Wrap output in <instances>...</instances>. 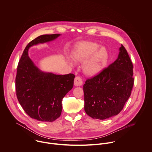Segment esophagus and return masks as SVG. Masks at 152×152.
<instances>
[{
    "mask_svg": "<svg viewBox=\"0 0 152 152\" xmlns=\"http://www.w3.org/2000/svg\"><path fill=\"white\" fill-rule=\"evenodd\" d=\"M83 84V81L81 79L80 77L79 76H77L75 78V80H74V85L75 86H82Z\"/></svg>",
    "mask_w": 152,
    "mask_h": 152,
    "instance_id": "34e87169",
    "label": "esophagus"
}]
</instances>
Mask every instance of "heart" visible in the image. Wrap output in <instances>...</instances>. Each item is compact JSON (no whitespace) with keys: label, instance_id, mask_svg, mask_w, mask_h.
Returning a JSON list of instances; mask_svg holds the SVG:
<instances>
[{"label":"heart","instance_id":"1","mask_svg":"<svg viewBox=\"0 0 152 152\" xmlns=\"http://www.w3.org/2000/svg\"><path fill=\"white\" fill-rule=\"evenodd\" d=\"M95 42H84L79 43L72 53L73 59L77 62H83L84 73L90 76L100 73L108 61V53L103 47Z\"/></svg>","mask_w":152,"mask_h":152}]
</instances>
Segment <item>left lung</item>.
I'll list each match as a JSON object with an SVG mask.
<instances>
[{
    "mask_svg": "<svg viewBox=\"0 0 152 152\" xmlns=\"http://www.w3.org/2000/svg\"><path fill=\"white\" fill-rule=\"evenodd\" d=\"M133 64L121 45L118 59L83 85L85 111L93 119L104 120L118 115L134 84Z\"/></svg>",
    "mask_w": 152,
    "mask_h": 152,
    "instance_id": "left-lung-1",
    "label": "left lung"
}]
</instances>
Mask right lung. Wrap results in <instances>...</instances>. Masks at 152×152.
<instances>
[{
	"label": "right lung",
	"mask_w": 152,
	"mask_h": 152,
	"mask_svg": "<svg viewBox=\"0 0 152 152\" xmlns=\"http://www.w3.org/2000/svg\"><path fill=\"white\" fill-rule=\"evenodd\" d=\"M61 34H43L26 46L17 67L16 95L20 104L32 119L40 121H55L60 117L61 101L73 87L75 76L40 70L28 56L31 46L54 40Z\"/></svg>",
	"instance_id": "obj_1"
}]
</instances>
